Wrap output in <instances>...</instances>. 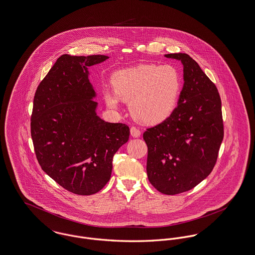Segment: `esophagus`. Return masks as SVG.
Wrapping results in <instances>:
<instances>
[{
  "mask_svg": "<svg viewBox=\"0 0 255 255\" xmlns=\"http://www.w3.org/2000/svg\"><path fill=\"white\" fill-rule=\"evenodd\" d=\"M130 133H131V136L134 137H138L140 136V131L137 129V127L135 126H132L130 128Z\"/></svg>",
  "mask_w": 255,
  "mask_h": 255,
  "instance_id": "esophagus-1",
  "label": "esophagus"
}]
</instances>
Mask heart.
<instances>
[{
  "label": "heart",
  "mask_w": 255,
  "mask_h": 255,
  "mask_svg": "<svg viewBox=\"0 0 255 255\" xmlns=\"http://www.w3.org/2000/svg\"><path fill=\"white\" fill-rule=\"evenodd\" d=\"M114 91H106L107 104L117 109L119 100L129 102L131 116L153 125L174 112L181 90V78L172 65L141 64L117 72L112 78Z\"/></svg>",
  "instance_id": "b5f03b06"
}]
</instances>
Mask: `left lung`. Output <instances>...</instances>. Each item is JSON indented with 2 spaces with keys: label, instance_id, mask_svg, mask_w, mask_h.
I'll return each mask as SVG.
<instances>
[{
  "label": "left lung",
  "instance_id": "1",
  "mask_svg": "<svg viewBox=\"0 0 255 255\" xmlns=\"http://www.w3.org/2000/svg\"><path fill=\"white\" fill-rule=\"evenodd\" d=\"M165 56L183 64V88L172 115L147 128L142 137L149 182L163 194L176 195L194 188L212 173L224 130L216 84L188 54Z\"/></svg>",
  "mask_w": 255,
  "mask_h": 255
}]
</instances>
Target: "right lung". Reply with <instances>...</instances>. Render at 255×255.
I'll use <instances>...</instances> for the list:
<instances>
[{"mask_svg":"<svg viewBox=\"0 0 255 255\" xmlns=\"http://www.w3.org/2000/svg\"><path fill=\"white\" fill-rule=\"evenodd\" d=\"M106 55H61L36 90L31 136L41 169L59 185L78 195H92L110 180L113 158L128 141L123 123L96 115L95 91L87 68Z\"/></svg>","mask_w":255,"mask_h":255,"instance_id":"right-lung-1","label":"right lung"}]
</instances>
